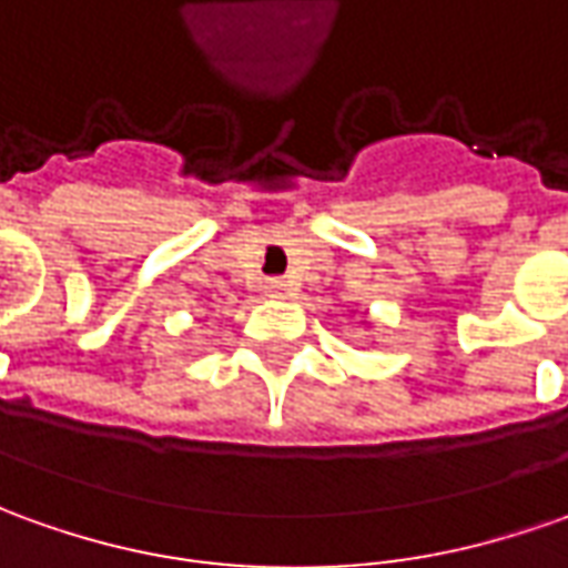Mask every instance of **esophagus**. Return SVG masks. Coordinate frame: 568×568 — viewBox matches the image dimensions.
<instances>
[{
    "label": "esophagus",
    "mask_w": 568,
    "mask_h": 568,
    "mask_svg": "<svg viewBox=\"0 0 568 568\" xmlns=\"http://www.w3.org/2000/svg\"><path fill=\"white\" fill-rule=\"evenodd\" d=\"M267 292L273 298H285V295H292V285L285 283V280H270Z\"/></svg>",
    "instance_id": "1"
}]
</instances>
